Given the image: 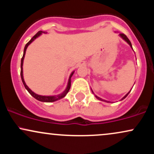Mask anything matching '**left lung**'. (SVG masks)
I'll return each instance as SVG.
<instances>
[{"mask_svg":"<svg viewBox=\"0 0 154 154\" xmlns=\"http://www.w3.org/2000/svg\"><path fill=\"white\" fill-rule=\"evenodd\" d=\"M119 36H120V37H121V38H122L124 40H125V41H126V42H127V43H128L129 44V45H130V47H131V48H132V44H131V42H130V40H129V39L128 38V37H127V36H126V35H125V34H122V33H121V34H119ZM132 50H133V49H132ZM92 92H93V91H92ZM130 92H129V93H127V94H126V95H125V96H124L122 98V100L125 99V98H126V97H127V96H128V94H129V93H130ZM95 98H97V99H98V100H103V101H106V102H109V101H106V100H103V99H102V98H99V97H98V96H97V95H95Z\"/></svg>","mask_w":154,"mask_h":154,"instance_id":"1","label":"left lung"}]
</instances>
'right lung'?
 <instances>
[{"label": "right lung", "instance_id": "1", "mask_svg": "<svg viewBox=\"0 0 154 154\" xmlns=\"http://www.w3.org/2000/svg\"><path fill=\"white\" fill-rule=\"evenodd\" d=\"M42 33H45V32L39 31L37 33V34L35 35H34V36L32 37V38L31 40H29V41L26 44L25 47H24V54H23V56H22V60H21V78H22V82H23V84H24V87H25V88L26 89V91H27L29 93H30V95H32V96H33L35 98V99L40 100V101L48 102V103H50V102H54V101H56V100L61 99V98H63V97L66 96V95L67 94V93H68L69 91L70 87H71V77H72V75H73V74H74V72H75V71L72 72L71 75H70L69 78L68 84H67V86H66V89H65V91H63L62 93H61V94L57 95H52V96H48V95H40L36 94V93H35L34 92L32 91L31 90L29 89V87H28V86L26 85L25 82H24V77H23V67H22L23 66V61H24V56H25L26 50V48H27V47L29 46V44H31L33 41H34L35 39H36L37 38H38V37L40 36V35H41ZM45 33H46V32H45Z\"/></svg>", "mask_w": 154, "mask_h": 154}]
</instances>
